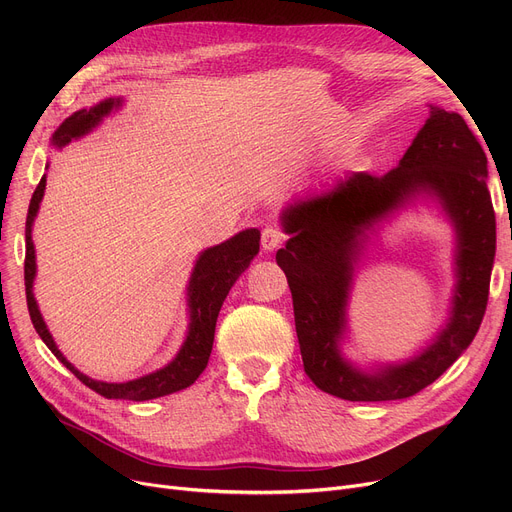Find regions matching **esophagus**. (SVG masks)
Returning a JSON list of instances; mask_svg holds the SVG:
<instances>
[{
  "mask_svg": "<svg viewBox=\"0 0 512 512\" xmlns=\"http://www.w3.org/2000/svg\"><path fill=\"white\" fill-rule=\"evenodd\" d=\"M286 242V232L282 226L278 224H270L265 226L263 232H261V247L263 251H276L280 249Z\"/></svg>",
  "mask_w": 512,
  "mask_h": 512,
  "instance_id": "esophagus-1",
  "label": "esophagus"
}]
</instances>
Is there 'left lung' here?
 Segmentation results:
<instances>
[{
    "instance_id": "left-lung-1",
    "label": "left lung",
    "mask_w": 512,
    "mask_h": 512,
    "mask_svg": "<svg viewBox=\"0 0 512 512\" xmlns=\"http://www.w3.org/2000/svg\"><path fill=\"white\" fill-rule=\"evenodd\" d=\"M486 178L488 157L465 118L432 107L396 170L384 176L353 174L330 193L284 211V228L294 236L276 253V261L292 292L303 367L317 388L357 402L409 398L434 384L463 355L488 307L496 253V215ZM421 190L443 199L460 234V282L451 324L413 362L367 376L337 353L358 236Z\"/></svg>"
}]
</instances>
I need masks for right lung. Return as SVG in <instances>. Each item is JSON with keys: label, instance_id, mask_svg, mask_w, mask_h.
<instances>
[{"label": "right lung", "instance_id": "right-lung-1", "mask_svg": "<svg viewBox=\"0 0 512 512\" xmlns=\"http://www.w3.org/2000/svg\"><path fill=\"white\" fill-rule=\"evenodd\" d=\"M120 101L118 99H105L99 105L91 107V110H78L70 118L62 122V126L53 132V145L64 147L72 139L83 137L103 116L112 112V107H116ZM45 193V176L37 184L29 213H26V253H24V286H26V305H29L31 321L41 336V340L47 344L49 351L56 355L74 375L95 390L97 394L105 398H124V400H151L166 396L178 390H184L191 386L203 369L207 367L209 355H211V346H213V334H215V321H218V313L222 309V303L226 299V294L230 292L232 284L238 280V276L247 270L251 259L259 253V230H242L230 240L222 242L218 247H211L205 253H201L191 282H188V307H191V326H188V336L180 348V353L176 359L155 373L145 375L141 380H132L124 384H107V382H95L87 375L74 369L66 361V357L58 351L56 342H53L45 321L39 313L37 301L33 297V280H35V247H33V222L35 215L39 211V203Z\"/></svg>", "mask_w": 512, "mask_h": 512}]
</instances>
